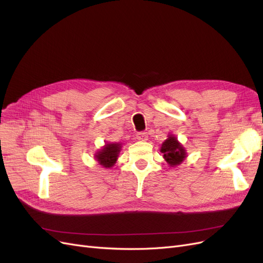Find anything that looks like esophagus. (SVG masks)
Instances as JSON below:
<instances>
[{
    "label": "esophagus",
    "instance_id": "1",
    "mask_svg": "<svg viewBox=\"0 0 263 263\" xmlns=\"http://www.w3.org/2000/svg\"><path fill=\"white\" fill-rule=\"evenodd\" d=\"M147 138H148V136H147L146 132H140V133L137 134V139L139 141H146Z\"/></svg>",
    "mask_w": 263,
    "mask_h": 263
}]
</instances>
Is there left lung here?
Instances as JSON below:
<instances>
[{
    "mask_svg": "<svg viewBox=\"0 0 263 263\" xmlns=\"http://www.w3.org/2000/svg\"><path fill=\"white\" fill-rule=\"evenodd\" d=\"M160 152L163 154V159L166 161L171 167H175L177 165L182 164L187 157L185 147L174 134H168L167 139L161 145Z\"/></svg>",
    "mask_w": 263,
    "mask_h": 263,
    "instance_id": "left-lung-1",
    "label": "left lung"
}]
</instances>
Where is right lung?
<instances>
[{"instance_id":"obj_1","label":"right lung","mask_w":263,"mask_h":263,"mask_svg":"<svg viewBox=\"0 0 263 263\" xmlns=\"http://www.w3.org/2000/svg\"><path fill=\"white\" fill-rule=\"evenodd\" d=\"M122 143L119 142H109L104 144L100 149L96 152L95 160L99 163L101 166L106 168H111L117 163L118 157L121 151Z\"/></svg>"}]
</instances>
